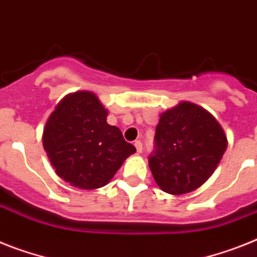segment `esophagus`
Instances as JSON below:
<instances>
[{
	"label": "esophagus",
	"mask_w": 257,
	"mask_h": 257,
	"mask_svg": "<svg viewBox=\"0 0 257 257\" xmlns=\"http://www.w3.org/2000/svg\"><path fill=\"white\" fill-rule=\"evenodd\" d=\"M135 146H136V150H137V153L142 152V142L141 141H135Z\"/></svg>",
	"instance_id": "34e87169"
}]
</instances>
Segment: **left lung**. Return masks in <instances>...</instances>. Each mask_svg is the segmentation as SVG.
<instances>
[{
	"label": "left lung",
	"instance_id": "obj_1",
	"mask_svg": "<svg viewBox=\"0 0 257 257\" xmlns=\"http://www.w3.org/2000/svg\"><path fill=\"white\" fill-rule=\"evenodd\" d=\"M226 148L218 121L201 107L183 102L161 115L149 167L163 191L183 195L210 178Z\"/></svg>",
	"mask_w": 257,
	"mask_h": 257
}]
</instances>
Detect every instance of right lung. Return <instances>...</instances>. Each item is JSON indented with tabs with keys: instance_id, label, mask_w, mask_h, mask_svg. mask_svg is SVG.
Instances as JSON below:
<instances>
[{
	"instance_id": "add662e5",
	"label": "right lung",
	"mask_w": 257,
	"mask_h": 257,
	"mask_svg": "<svg viewBox=\"0 0 257 257\" xmlns=\"http://www.w3.org/2000/svg\"><path fill=\"white\" fill-rule=\"evenodd\" d=\"M43 146L56 174L82 189H95L113 178L136 152L117 126L107 122V109L92 92L68 95L49 116Z\"/></svg>"
}]
</instances>
